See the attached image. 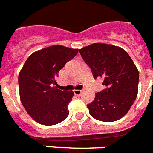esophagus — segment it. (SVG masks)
I'll list each match as a JSON object with an SVG mask.
<instances>
[{
  "label": "esophagus",
  "instance_id": "1",
  "mask_svg": "<svg viewBox=\"0 0 153 153\" xmlns=\"http://www.w3.org/2000/svg\"><path fill=\"white\" fill-rule=\"evenodd\" d=\"M81 92H82L81 90H77V89L74 90V93L76 94V95H80V94H81Z\"/></svg>",
  "mask_w": 153,
  "mask_h": 153
}]
</instances>
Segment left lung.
<instances>
[{"label":"left lung","mask_w":153,"mask_h":153,"mask_svg":"<svg viewBox=\"0 0 153 153\" xmlns=\"http://www.w3.org/2000/svg\"><path fill=\"white\" fill-rule=\"evenodd\" d=\"M79 51L94 79L102 77L106 87L87 105L91 116L103 122L118 120L129 111L137 94L139 73L133 60L123 48L102 43Z\"/></svg>","instance_id":"obj_1"}]
</instances>
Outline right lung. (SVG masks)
<instances>
[{
  "mask_svg": "<svg viewBox=\"0 0 153 153\" xmlns=\"http://www.w3.org/2000/svg\"><path fill=\"white\" fill-rule=\"evenodd\" d=\"M77 53L78 49L54 45L33 53L24 64L19 75L20 100L37 123L55 125L69 116L68 105L74 91L54 85L59 70Z\"/></svg>",
  "mask_w": 153,
  "mask_h": 153,
  "instance_id": "obj_1",
  "label": "right lung"
}]
</instances>
